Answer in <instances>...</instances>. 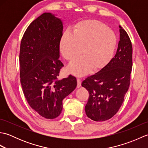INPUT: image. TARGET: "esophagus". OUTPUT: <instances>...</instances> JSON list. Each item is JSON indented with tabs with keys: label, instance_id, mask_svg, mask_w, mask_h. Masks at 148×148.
<instances>
[{
	"label": "esophagus",
	"instance_id": "obj_1",
	"mask_svg": "<svg viewBox=\"0 0 148 148\" xmlns=\"http://www.w3.org/2000/svg\"><path fill=\"white\" fill-rule=\"evenodd\" d=\"M77 87L79 88L81 86V79H79V78H77Z\"/></svg>",
	"mask_w": 148,
	"mask_h": 148
}]
</instances>
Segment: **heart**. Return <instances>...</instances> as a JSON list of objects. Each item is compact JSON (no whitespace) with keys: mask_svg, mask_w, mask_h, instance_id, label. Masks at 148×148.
<instances>
[{"mask_svg":"<svg viewBox=\"0 0 148 148\" xmlns=\"http://www.w3.org/2000/svg\"><path fill=\"white\" fill-rule=\"evenodd\" d=\"M114 32L101 22L86 20L78 22L72 32L65 31L60 40V51L64 58L74 62L69 70L76 76L87 74L92 68H103L111 59L116 45ZM83 51H82V49Z\"/></svg>","mask_w":148,"mask_h":148,"instance_id":"1","label":"heart"}]
</instances>
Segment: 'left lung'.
Instances as JSON below:
<instances>
[{
    "mask_svg": "<svg viewBox=\"0 0 148 148\" xmlns=\"http://www.w3.org/2000/svg\"><path fill=\"white\" fill-rule=\"evenodd\" d=\"M119 28L120 40L114 57L81 83L89 92L86 114L95 121L108 120L116 114L130 86L132 45L126 31Z\"/></svg>",
    "mask_w": 148,
    "mask_h": 148,
    "instance_id": "1",
    "label": "left lung"
}]
</instances>
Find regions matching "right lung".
<instances>
[{
	"instance_id": "add662e5",
	"label": "right lung",
	"mask_w": 148,
	"mask_h": 148,
	"mask_svg": "<svg viewBox=\"0 0 148 148\" xmlns=\"http://www.w3.org/2000/svg\"><path fill=\"white\" fill-rule=\"evenodd\" d=\"M63 24L45 12L28 27L20 49V82L29 106L42 117L54 119L62 111V100L77 86L71 74L58 79L64 64L58 59Z\"/></svg>"
}]
</instances>
